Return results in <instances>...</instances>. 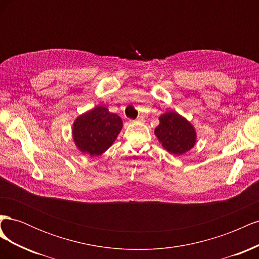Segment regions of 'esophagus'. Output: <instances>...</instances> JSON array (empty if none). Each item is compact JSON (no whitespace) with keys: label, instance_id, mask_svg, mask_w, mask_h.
<instances>
[{"label":"esophagus","instance_id":"obj_1","mask_svg":"<svg viewBox=\"0 0 259 259\" xmlns=\"http://www.w3.org/2000/svg\"><path fill=\"white\" fill-rule=\"evenodd\" d=\"M137 121H139V122H143V121H144V119H143V117H138Z\"/></svg>","mask_w":259,"mask_h":259}]
</instances>
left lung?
<instances>
[{"label":"left lung","instance_id":"obj_1","mask_svg":"<svg viewBox=\"0 0 259 259\" xmlns=\"http://www.w3.org/2000/svg\"><path fill=\"white\" fill-rule=\"evenodd\" d=\"M164 149L180 155L194 146L195 131L192 125L176 112H166L160 116V124L154 131Z\"/></svg>","mask_w":259,"mask_h":259}]
</instances>
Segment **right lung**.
I'll use <instances>...</instances> for the list:
<instances>
[{"label": "right lung", "instance_id": "1", "mask_svg": "<svg viewBox=\"0 0 259 259\" xmlns=\"http://www.w3.org/2000/svg\"><path fill=\"white\" fill-rule=\"evenodd\" d=\"M119 115L104 106L80 115L73 124V139L77 148L92 156L99 155L110 147L122 128Z\"/></svg>", "mask_w": 259, "mask_h": 259}]
</instances>
